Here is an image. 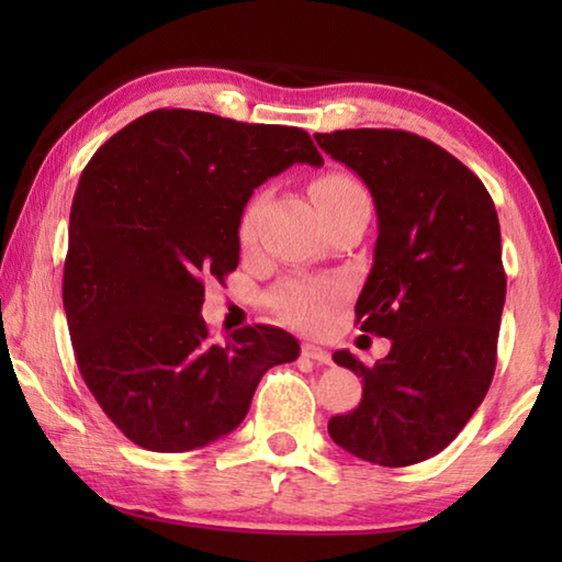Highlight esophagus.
<instances>
[{"label": "esophagus", "mask_w": 562, "mask_h": 562, "mask_svg": "<svg viewBox=\"0 0 562 562\" xmlns=\"http://www.w3.org/2000/svg\"><path fill=\"white\" fill-rule=\"evenodd\" d=\"M302 357L317 361V364H329V361H331L329 351L317 347V345H302Z\"/></svg>", "instance_id": "obj_1"}]
</instances>
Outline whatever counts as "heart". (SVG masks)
<instances>
[{"instance_id":"1","label":"heart","mask_w":562,"mask_h":562,"mask_svg":"<svg viewBox=\"0 0 562 562\" xmlns=\"http://www.w3.org/2000/svg\"><path fill=\"white\" fill-rule=\"evenodd\" d=\"M322 211H329L339 203L355 201V198H367L364 188L359 186L357 178L347 173H325L312 183ZM262 198L255 195L245 203L240 221H237V243L243 247H252L258 240V217H260ZM341 297L337 282L329 280H288L270 294L272 310L290 325L302 329H319L325 325L329 312Z\"/></svg>"}]
</instances>
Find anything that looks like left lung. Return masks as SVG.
Masks as SVG:
<instances>
[{
    "label": "left lung",
    "instance_id": "left-lung-1",
    "mask_svg": "<svg viewBox=\"0 0 562 562\" xmlns=\"http://www.w3.org/2000/svg\"><path fill=\"white\" fill-rule=\"evenodd\" d=\"M374 198L379 237L355 315L392 339L376 364L335 351L361 402L329 418L331 441L389 469L426 461L469 424L496 372L506 270L486 186L449 150L396 128L315 133Z\"/></svg>",
    "mask_w": 562,
    "mask_h": 562
}]
</instances>
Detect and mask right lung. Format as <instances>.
I'll return each instance as SVG.
<instances>
[{
	"label": "right lung",
	"mask_w": 562,
	"mask_h": 562,
	"mask_svg": "<svg viewBox=\"0 0 562 562\" xmlns=\"http://www.w3.org/2000/svg\"><path fill=\"white\" fill-rule=\"evenodd\" d=\"M292 164L322 166L307 131L156 109L83 168L64 310L83 382L140 449L193 451L231 434L262 374L297 359L280 327L213 341L201 315L205 280L225 282L240 260L252 190Z\"/></svg>",
	"instance_id": "right-lung-1"
}]
</instances>
